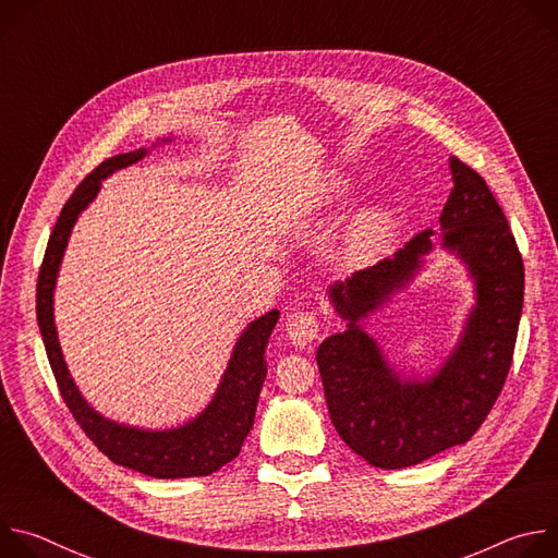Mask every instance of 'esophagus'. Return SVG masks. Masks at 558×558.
I'll return each instance as SVG.
<instances>
[{
    "mask_svg": "<svg viewBox=\"0 0 558 558\" xmlns=\"http://www.w3.org/2000/svg\"><path fill=\"white\" fill-rule=\"evenodd\" d=\"M284 333L295 349H306L317 338V320L311 311H295L287 315Z\"/></svg>",
    "mask_w": 558,
    "mask_h": 558,
    "instance_id": "1",
    "label": "esophagus"
}]
</instances>
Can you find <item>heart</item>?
<instances>
[{"label":"heart","instance_id":"b5f03b06","mask_svg":"<svg viewBox=\"0 0 558 558\" xmlns=\"http://www.w3.org/2000/svg\"><path fill=\"white\" fill-rule=\"evenodd\" d=\"M349 194V179L333 177L320 198L323 207H331ZM395 211L386 205H368L360 209L342 229L336 247V258L344 267H360L375 260L388 245L395 231Z\"/></svg>","mask_w":558,"mask_h":558}]
</instances>
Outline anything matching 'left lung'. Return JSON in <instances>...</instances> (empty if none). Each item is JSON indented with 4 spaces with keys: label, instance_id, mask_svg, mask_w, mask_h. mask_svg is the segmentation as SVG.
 I'll use <instances>...</instances> for the list:
<instances>
[{
    "label": "left lung",
    "instance_id": "obj_1",
    "mask_svg": "<svg viewBox=\"0 0 558 558\" xmlns=\"http://www.w3.org/2000/svg\"><path fill=\"white\" fill-rule=\"evenodd\" d=\"M452 190L433 229L375 267L327 289L342 333L317 347L331 422L344 444L375 468L397 470L465 444L508 377L521 308L523 260L486 181L448 158ZM435 246L454 255L473 282L475 302L442 364L422 376L397 369L367 333L369 315L403 292Z\"/></svg>",
    "mask_w": 558,
    "mask_h": 558
}]
</instances>
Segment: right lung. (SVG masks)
Wrapping results in <instances>:
<instances>
[{
    "mask_svg": "<svg viewBox=\"0 0 558 558\" xmlns=\"http://www.w3.org/2000/svg\"><path fill=\"white\" fill-rule=\"evenodd\" d=\"M172 141V134L161 136L151 147H161ZM151 147H138L108 158L63 205L50 233L37 280V323L63 402L93 444L117 465L143 472L154 480H185V476L211 474L241 452V446L254 426L256 404L267 377L265 347L280 311L271 308L243 329L231 349L227 368L220 375L209 404L192 420L172 428L121 424L93 409L70 375L54 325V287L74 222L97 198L101 181L138 163Z\"/></svg>",
    "mask_w": 558,
    "mask_h": 558,
    "instance_id": "obj_1",
    "label": "right lung"
}]
</instances>
